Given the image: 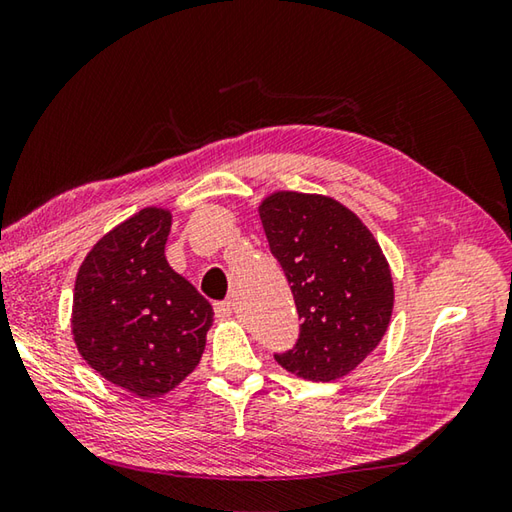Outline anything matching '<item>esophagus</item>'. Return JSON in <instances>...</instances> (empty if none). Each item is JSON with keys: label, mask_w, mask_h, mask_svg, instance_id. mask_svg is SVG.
I'll return each instance as SVG.
<instances>
[{"label": "esophagus", "mask_w": 512, "mask_h": 512, "mask_svg": "<svg viewBox=\"0 0 512 512\" xmlns=\"http://www.w3.org/2000/svg\"><path fill=\"white\" fill-rule=\"evenodd\" d=\"M215 315H217L219 320L230 318V315H232V302H228V300L217 302V304H215Z\"/></svg>", "instance_id": "1"}]
</instances>
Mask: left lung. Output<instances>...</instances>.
<instances>
[{"label":"left lung","instance_id":"obj_1","mask_svg":"<svg viewBox=\"0 0 512 512\" xmlns=\"http://www.w3.org/2000/svg\"><path fill=\"white\" fill-rule=\"evenodd\" d=\"M257 212L304 320L295 349L275 360L315 383L351 374L392 320L394 280L383 248L356 212L327 194L275 190Z\"/></svg>","mask_w":512,"mask_h":512}]
</instances>
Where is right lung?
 Returning <instances> with one entry per match:
<instances>
[{
	"instance_id": "add662e5",
	"label": "right lung",
	"mask_w": 512,
	"mask_h": 512,
	"mask_svg": "<svg viewBox=\"0 0 512 512\" xmlns=\"http://www.w3.org/2000/svg\"><path fill=\"white\" fill-rule=\"evenodd\" d=\"M172 210L147 206L102 235L80 264L71 333L87 365L141 398L172 392L197 369L210 302L165 259Z\"/></svg>"
}]
</instances>
